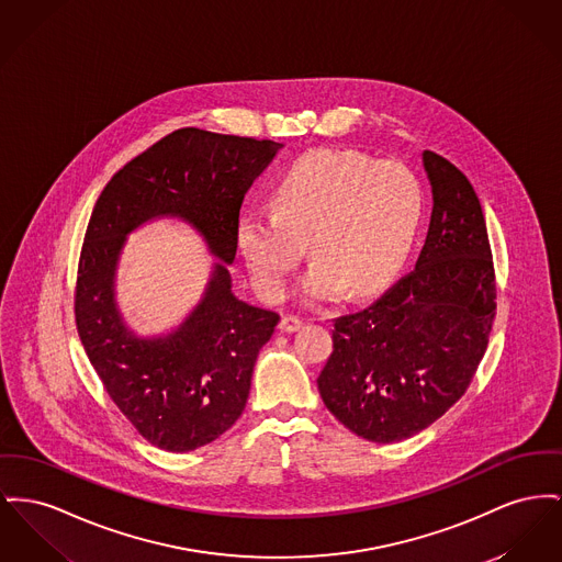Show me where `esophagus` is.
I'll return each mask as SVG.
<instances>
[{
	"label": "esophagus",
	"mask_w": 562,
	"mask_h": 562,
	"mask_svg": "<svg viewBox=\"0 0 562 562\" xmlns=\"http://www.w3.org/2000/svg\"><path fill=\"white\" fill-rule=\"evenodd\" d=\"M301 325H303L301 318L293 316V314H286V316H282V321H280V329L284 330V333H293V330H297Z\"/></svg>",
	"instance_id": "34e87169"
}]
</instances>
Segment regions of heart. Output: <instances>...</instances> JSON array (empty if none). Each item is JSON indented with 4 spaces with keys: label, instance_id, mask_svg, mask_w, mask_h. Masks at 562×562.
I'll use <instances>...</instances> for the list:
<instances>
[{
    "label": "heart",
    "instance_id": "obj_1",
    "mask_svg": "<svg viewBox=\"0 0 562 562\" xmlns=\"http://www.w3.org/2000/svg\"><path fill=\"white\" fill-rule=\"evenodd\" d=\"M423 210V184L409 167L323 148L278 178L273 210L239 214L235 244L263 297H284L310 241L316 265L303 299L330 301L346 289L364 297L389 286L407 263Z\"/></svg>",
    "mask_w": 562,
    "mask_h": 562
}]
</instances>
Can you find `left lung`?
<instances>
[{
	"mask_svg": "<svg viewBox=\"0 0 562 562\" xmlns=\"http://www.w3.org/2000/svg\"><path fill=\"white\" fill-rule=\"evenodd\" d=\"M432 189L416 269L355 314L333 321L318 375L330 414L367 441L427 429L469 389L495 323V265L484 212L459 167L425 150Z\"/></svg>",
	"mask_w": 562,
	"mask_h": 562,
	"instance_id": "left-lung-1",
	"label": "left lung"
}]
</instances>
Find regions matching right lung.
Returning <instances> with one entry per match:
<instances>
[{
	"instance_id": "1",
	"label": "right lung",
	"mask_w": 562,
	"mask_h": 562,
	"mask_svg": "<svg viewBox=\"0 0 562 562\" xmlns=\"http://www.w3.org/2000/svg\"><path fill=\"white\" fill-rule=\"evenodd\" d=\"M280 146L178 130L119 169L93 207L74 295L78 335L105 393L146 441L167 452H191L232 429L259 350L280 321L233 295L227 267L244 195ZM159 215L191 222L222 261L178 330L137 338L115 307L113 273L126 235Z\"/></svg>"
}]
</instances>
